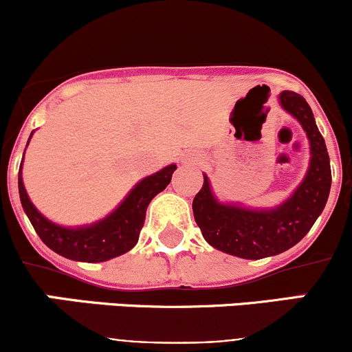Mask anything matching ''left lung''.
<instances>
[{
    "mask_svg": "<svg viewBox=\"0 0 352 352\" xmlns=\"http://www.w3.org/2000/svg\"><path fill=\"white\" fill-rule=\"evenodd\" d=\"M279 100L300 120L311 148L310 168L293 196L271 211L225 206L212 197L208 177H204V184L192 201L194 219L206 242L235 257L255 261L278 255L296 245L324 211L330 192L329 153L310 105L300 94L289 90L283 91Z\"/></svg>",
    "mask_w": 352,
    "mask_h": 352,
    "instance_id": "1",
    "label": "left lung"
}]
</instances>
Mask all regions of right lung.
<instances>
[{
    "instance_id": "right-lung-1",
    "label": "right lung",
    "mask_w": 352,
    "mask_h": 352,
    "mask_svg": "<svg viewBox=\"0 0 352 352\" xmlns=\"http://www.w3.org/2000/svg\"><path fill=\"white\" fill-rule=\"evenodd\" d=\"M175 168V165L165 166L155 175L141 180L109 218L102 219L97 225L85 226V228H63L45 219L34 208L25 192L22 165H20L19 173L20 201L34 230L51 250L71 261L104 262L126 254L138 243L144 218H146L148 204L156 194L162 192L168 186Z\"/></svg>"
}]
</instances>
